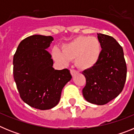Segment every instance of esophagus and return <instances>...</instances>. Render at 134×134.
<instances>
[{
  "instance_id": "esophagus-1",
  "label": "esophagus",
  "mask_w": 134,
  "mask_h": 134,
  "mask_svg": "<svg viewBox=\"0 0 134 134\" xmlns=\"http://www.w3.org/2000/svg\"><path fill=\"white\" fill-rule=\"evenodd\" d=\"M70 73L72 74V76H74L77 73V71L74 69H70Z\"/></svg>"
}]
</instances>
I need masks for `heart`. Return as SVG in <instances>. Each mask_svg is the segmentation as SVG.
Wrapping results in <instances>:
<instances>
[{
	"label": "heart",
	"mask_w": 134,
	"mask_h": 134,
	"mask_svg": "<svg viewBox=\"0 0 134 134\" xmlns=\"http://www.w3.org/2000/svg\"><path fill=\"white\" fill-rule=\"evenodd\" d=\"M101 54V46L95 37L79 36L62 47V52L56 48L52 50L53 58L62 64L74 60L80 70L92 68L97 64Z\"/></svg>",
	"instance_id": "heart-1"
}]
</instances>
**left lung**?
Listing matches in <instances>:
<instances>
[{
	"label": "left lung",
	"mask_w": 134,
	"mask_h": 134,
	"mask_svg": "<svg viewBox=\"0 0 134 134\" xmlns=\"http://www.w3.org/2000/svg\"><path fill=\"white\" fill-rule=\"evenodd\" d=\"M101 46L100 58L94 66L82 72L86 85L82 89L88 102L103 105L121 93L127 76L122 47L113 37L98 34Z\"/></svg>",
	"instance_id": "8db88e82"
}]
</instances>
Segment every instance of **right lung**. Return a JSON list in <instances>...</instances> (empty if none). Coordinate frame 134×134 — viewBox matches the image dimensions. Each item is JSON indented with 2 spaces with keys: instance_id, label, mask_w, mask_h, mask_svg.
Wrapping results in <instances>:
<instances>
[{
  "instance_id": "right-lung-1",
  "label": "right lung",
  "mask_w": 134,
  "mask_h": 134,
  "mask_svg": "<svg viewBox=\"0 0 134 134\" xmlns=\"http://www.w3.org/2000/svg\"><path fill=\"white\" fill-rule=\"evenodd\" d=\"M52 36L34 35L21 41L13 57V76L21 99L40 110L58 105L62 90L72 79L70 70H54L47 51Z\"/></svg>"
}]
</instances>
